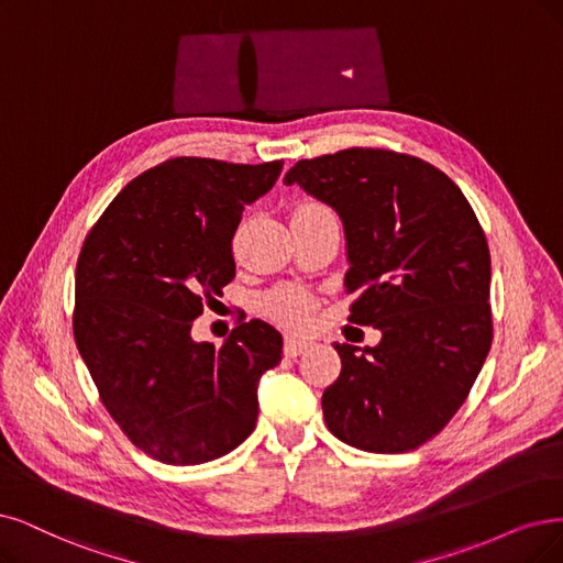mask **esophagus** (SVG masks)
<instances>
[{"label":"esophagus","instance_id":"obj_1","mask_svg":"<svg viewBox=\"0 0 563 563\" xmlns=\"http://www.w3.org/2000/svg\"><path fill=\"white\" fill-rule=\"evenodd\" d=\"M308 345H310V341H306V339H301V336L287 334V336H285V345H283V350H285V355H287V357H297V355H301V352H306V350H308Z\"/></svg>","mask_w":563,"mask_h":563}]
</instances>
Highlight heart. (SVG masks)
<instances>
[{
	"label": "heart",
	"mask_w": 563,
	"mask_h": 563,
	"mask_svg": "<svg viewBox=\"0 0 563 563\" xmlns=\"http://www.w3.org/2000/svg\"><path fill=\"white\" fill-rule=\"evenodd\" d=\"M268 318H274L287 327H306L313 313V297L299 287H283L278 292L268 295L264 301Z\"/></svg>",
	"instance_id": "obj_1"
}]
</instances>
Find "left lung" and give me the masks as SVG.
<instances>
[{
  "mask_svg": "<svg viewBox=\"0 0 563 563\" xmlns=\"http://www.w3.org/2000/svg\"><path fill=\"white\" fill-rule=\"evenodd\" d=\"M334 208L347 247L350 320L376 347L334 343L341 376L322 394L339 441L408 452L462 408L492 347V262L471 203L429 162L380 148L301 159L285 185Z\"/></svg>",
  "mask_w": 563,
  "mask_h": 563,
  "instance_id": "8db88e82",
  "label": "left lung"
}]
</instances>
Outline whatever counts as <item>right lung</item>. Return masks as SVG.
Listing matches in <instances>:
<instances>
[{"instance_id":"obj_1","label":"right lung","mask_w":563,"mask_h":563,"mask_svg":"<svg viewBox=\"0 0 563 563\" xmlns=\"http://www.w3.org/2000/svg\"><path fill=\"white\" fill-rule=\"evenodd\" d=\"M280 172V159H166L122 187L80 247L78 352L111 418L153 460L213 462L255 429L257 383L280 362L283 336L250 320L216 347L192 324L236 276L243 208Z\"/></svg>"}]
</instances>
